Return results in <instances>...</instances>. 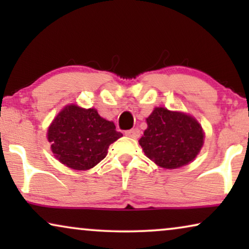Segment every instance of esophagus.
Listing matches in <instances>:
<instances>
[{"mask_svg": "<svg viewBox=\"0 0 249 249\" xmlns=\"http://www.w3.org/2000/svg\"><path fill=\"white\" fill-rule=\"evenodd\" d=\"M125 136H128V137H130V138L137 139V138H139V136H141V130L137 128L130 129V130L125 131Z\"/></svg>", "mask_w": 249, "mask_h": 249, "instance_id": "obj_1", "label": "esophagus"}]
</instances>
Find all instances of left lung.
I'll use <instances>...</instances> for the list:
<instances>
[{
  "label": "left lung",
  "mask_w": 249,
  "mask_h": 249,
  "mask_svg": "<svg viewBox=\"0 0 249 249\" xmlns=\"http://www.w3.org/2000/svg\"><path fill=\"white\" fill-rule=\"evenodd\" d=\"M147 129L139 139L146 156L164 169L192 162L204 142V132L190 115L156 107L146 119Z\"/></svg>",
  "instance_id": "1"
}]
</instances>
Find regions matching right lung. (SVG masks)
Segmentation results:
<instances>
[{
    "instance_id": "1",
    "label": "right lung",
    "mask_w": 249,
    "mask_h": 249,
    "mask_svg": "<svg viewBox=\"0 0 249 249\" xmlns=\"http://www.w3.org/2000/svg\"><path fill=\"white\" fill-rule=\"evenodd\" d=\"M122 137L113 122L100 117L95 108L69 105L54 119L47 138L55 158L74 170H88L107 154L108 146Z\"/></svg>"
}]
</instances>
